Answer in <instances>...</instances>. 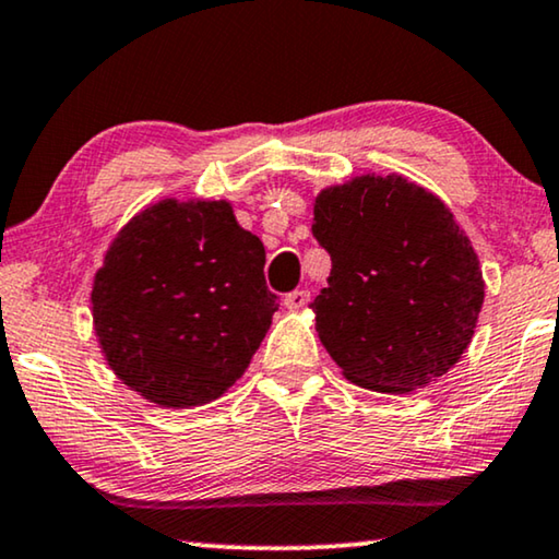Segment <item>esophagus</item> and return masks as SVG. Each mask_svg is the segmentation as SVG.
I'll return each instance as SVG.
<instances>
[{"label":"esophagus","mask_w":559,"mask_h":559,"mask_svg":"<svg viewBox=\"0 0 559 559\" xmlns=\"http://www.w3.org/2000/svg\"><path fill=\"white\" fill-rule=\"evenodd\" d=\"M310 302V293L308 289H293V293L285 295V305L289 310H300Z\"/></svg>","instance_id":"34e87169"}]
</instances>
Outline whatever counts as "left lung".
<instances>
[{
	"mask_svg": "<svg viewBox=\"0 0 559 559\" xmlns=\"http://www.w3.org/2000/svg\"><path fill=\"white\" fill-rule=\"evenodd\" d=\"M312 236L333 266L310 308L343 377L404 394L453 369L473 338L484 277L438 195L400 175H364L316 198Z\"/></svg>",
	"mask_w": 559,
	"mask_h": 559,
	"instance_id": "obj_1",
	"label": "left lung"
}]
</instances>
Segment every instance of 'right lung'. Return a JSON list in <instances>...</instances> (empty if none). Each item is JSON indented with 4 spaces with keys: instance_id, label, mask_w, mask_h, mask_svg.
<instances>
[{
    "instance_id": "right-lung-1",
    "label": "right lung",
    "mask_w": 559,
    "mask_h": 559,
    "mask_svg": "<svg viewBox=\"0 0 559 559\" xmlns=\"http://www.w3.org/2000/svg\"><path fill=\"white\" fill-rule=\"evenodd\" d=\"M264 243L226 201H159L96 272L94 328L114 373L159 407L218 400L270 331Z\"/></svg>"
}]
</instances>
